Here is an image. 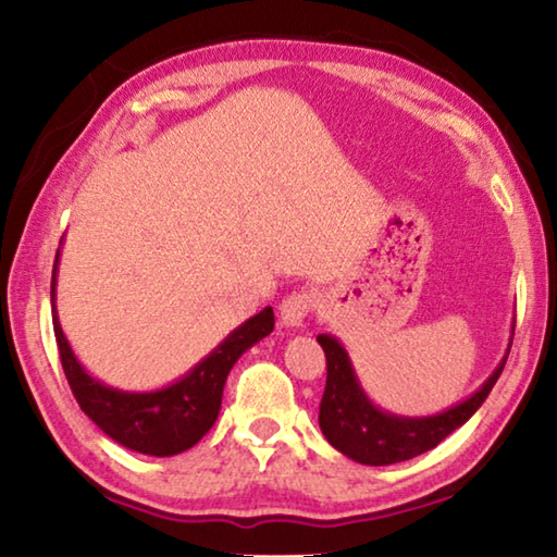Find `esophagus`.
I'll return each mask as SVG.
<instances>
[{"label":"esophagus","mask_w":557,"mask_h":557,"mask_svg":"<svg viewBox=\"0 0 557 557\" xmlns=\"http://www.w3.org/2000/svg\"><path fill=\"white\" fill-rule=\"evenodd\" d=\"M314 307V297L309 292H292V295L282 301L280 307V324L285 329H299L305 324Z\"/></svg>","instance_id":"obj_1"}]
</instances>
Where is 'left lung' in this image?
Listing matches in <instances>:
<instances>
[{
	"label": "left lung",
	"mask_w": 557,
	"mask_h": 557,
	"mask_svg": "<svg viewBox=\"0 0 557 557\" xmlns=\"http://www.w3.org/2000/svg\"><path fill=\"white\" fill-rule=\"evenodd\" d=\"M317 342L322 344L326 354V388L322 405H319V428H322L329 445L358 465L388 467L437 447L442 440L465 425L471 414L482 408L486 395L492 393L494 383L504 371L508 351H511L513 324L508 348L494 373L469 398L442 412L422 414V418H408V414H395L379 408L358 381L351 356H348L344 344L334 334H319Z\"/></svg>",
	"instance_id": "1"
}]
</instances>
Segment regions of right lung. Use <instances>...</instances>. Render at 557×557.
I'll return each instance as SVG.
<instances>
[{"label": "right lung", "instance_id": "obj_1", "mask_svg": "<svg viewBox=\"0 0 557 557\" xmlns=\"http://www.w3.org/2000/svg\"><path fill=\"white\" fill-rule=\"evenodd\" d=\"M59 260L61 248L55 252L51 277L53 332L63 373L71 383L81 410L110 440H115L117 445L132 451H139V455L174 457L178 451L191 449L219 418L223 385L235 361L275 329L272 307H265L256 317H250L248 322L235 326L209 356H203L194 369H188L182 379L172 381L164 388L122 391L90 375L63 334L59 309H55Z\"/></svg>", "mask_w": 557, "mask_h": 557}]
</instances>
